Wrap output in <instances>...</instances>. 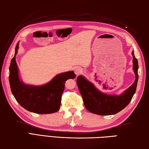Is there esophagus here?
<instances>
[{"label":"esophagus","instance_id":"34e87169","mask_svg":"<svg viewBox=\"0 0 149 149\" xmlns=\"http://www.w3.org/2000/svg\"><path fill=\"white\" fill-rule=\"evenodd\" d=\"M81 72H82V70L81 68H77L75 70V73L77 75H79L80 74H81Z\"/></svg>","mask_w":149,"mask_h":149}]
</instances>
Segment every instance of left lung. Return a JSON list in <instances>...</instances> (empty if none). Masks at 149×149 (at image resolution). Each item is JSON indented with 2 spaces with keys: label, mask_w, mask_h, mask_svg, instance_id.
Instances as JSON below:
<instances>
[{
  "label": "left lung",
  "mask_w": 149,
  "mask_h": 149,
  "mask_svg": "<svg viewBox=\"0 0 149 149\" xmlns=\"http://www.w3.org/2000/svg\"><path fill=\"white\" fill-rule=\"evenodd\" d=\"M132 55L135 80L130 87L118 95L101 92L83 75L77 77V86L88 111L100 115H115L124 109L131 102L136 92L138 81V60L135 58L134 51L132 52Z\"/></svg>",
  "instance_id": "obj_1"
}]
</instances>
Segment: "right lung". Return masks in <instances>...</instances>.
<instances>
[{"mask_svg":"<svg viewBox=\"0 0 149 149\" xmlns=\"http://www.w3.org/2000/svg\"><path fill=\"white\" fill-rule=\"evenodd\" d=\"M19 42L15 47V56L9 66V81L12 94L19 104L24 109L38 114H50L59 111L65 83L69 79H74V71L56 75L51 81L41 86L26 84L19 77L16 61Z\"/></svg>","mask_w":149,"mask_h":149,"instance_id":"obj_1","label":"right lung"}]
</instances>
